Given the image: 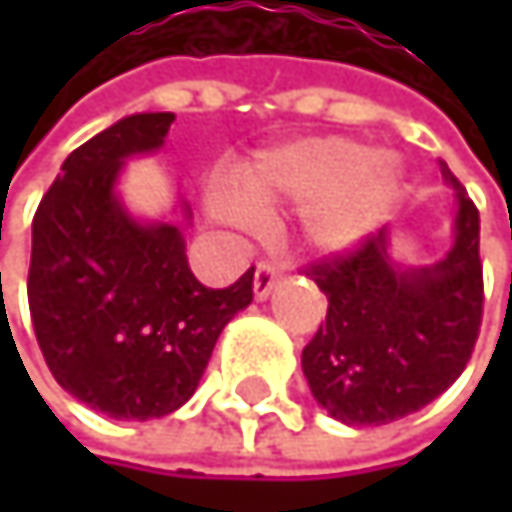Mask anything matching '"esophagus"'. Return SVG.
I'll return each instance as SVG.
<instances>
[{
	"label": "esophagus",
	"mask_w": 512,
	"mask_h": 512,
	"mask_svg": "<svg viewBox=\"0 0 512 512\" xmlns=\"http://www.w3.org/2000/svg\"><path fill=\"white\" fill-rule=\"evenodd\" d=\"M278 266L272 263V260H260L255 269V296L257 299H266L269 293H272V287H275V281H278Z\"/></svg>",
	"instance_id": "34e87169"
}]
</instances>
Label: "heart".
I'll return each instance as SVG.
<instances>
[{
	"label": "heart",
	"mask_w": 512,
	"mask_h": 512,
	"mask_svg": "<svg viewBox=\"0 0 512 512\" xmlns=\"http://www.w3.org/2000/svg\"><path fill=\"white\" fill-rule=\"evenodd\" d=\"M397 186L400 165L394 156L326 136L260 154L237 174V189L213 186L207 204L213 216L231 225L255 222V210L305 204L302 228L311 246L344 252L379 225Z\"/></svg>",
	"instance_id": "obj_1"
}]
</instances>
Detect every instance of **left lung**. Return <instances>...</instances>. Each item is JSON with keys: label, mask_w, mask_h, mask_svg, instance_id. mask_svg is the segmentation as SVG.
<instances>
[{"label": "left lung", "mask_w": 512, "mask_h": 512, "mask_svg": "<svg viewBox=\"0 0 512 512\" xmlns=\"http://www.w3.org/2000/svg\"><path fill=\"white\" fill-rule=\"evenodd\" d=\"M439 165L460 201L457 243L445 260L400 272L379 228L305 266L329 308L302 350V370L317 403L350 427H379L424 409L474 353L483 323L480 216L454 171Z\"/></svg>", "instance_id": "8db88e82"}]
</instances>
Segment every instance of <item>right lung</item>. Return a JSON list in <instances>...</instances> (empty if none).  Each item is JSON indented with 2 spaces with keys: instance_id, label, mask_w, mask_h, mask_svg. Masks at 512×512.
<instances>
[{
  "instance_id": "right-lung-1",
  "label": "right lung",
  "mask_w": 512,
  "mask_h": 512,
  "mask_svg": "<svg viewBox=\"0 0 512 512\" xmlns=\"http://www.w3.org/2000/svg\"><path fill=\"white\" fill-rule=\"evenodd\" d=\"M171 112L130 115L64 159L32 222L29 314L55 382L118 421L180 409L228 320L252 302L255 266L231 287H204L174 225H139L115 177L156 151Z\"/></svg>"
}]
</instances>
